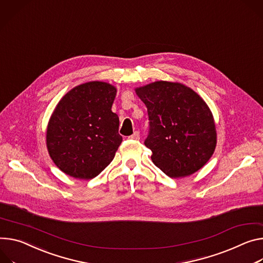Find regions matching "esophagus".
I'll return each mask as SVG.
<instances>
[{"label":"esophagus","instance_id":"esophagus-1","mask_svg":"<svg viewBox=\"0 0 263 263\" xmlns=\"http://www.w3.org/2000/svg\"><path fill=\"white\" fill-rule=\"evenodd\" d=\"M139 136H140V135H139V132L135 131L132 135L129 136V138H130V139H134V140H138V139H139Z\"/></svg>","mask_w":263,"mask_h":263}]
</instances>
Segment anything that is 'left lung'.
Segmentation results:
<instances>
[{
  "instance_id": "1",
  "label": "left lung",
  "mask_w": 263,
  "mask_h": 263,
  "mask_svg": "<svg viewBox=\"0 0 263 263\" xmlns=\"http://www.w3.org/2000/svg\"><path fill=\"white\" fill-rule=\"evenodd\" d=\"M149 116L145 146L152 161L172 178L195 173L216 147L211 110L192 89L171 82H155L136 89Z\"/></svg>"
}]
</instances>
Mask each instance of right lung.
<instances>
[{"label":"right lung","mask_w":263,"mask_h":263,"mask_svg":"<svg viewBox=\"0 0 263 263\" xmlns=\"http://www.w3.org/2000/svg\"><path fill=\"white\" fill-rule=\"evenodd\" d=\"M116 89L89 82L70 90L54 109L47 128L49 155L69 176L91 179L114 158L122 144L119 118L112 112Z\"/></svg>","instance_id":"obj_1"}]
</instances>
